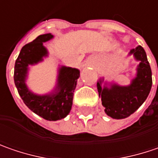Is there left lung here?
<instances>
[{
	"label": "left lung",
	"mask_w": 158,
	"mask_h": 158,
	"mask_svg": "<svg viewBox=\"0 0 158 158\" xmlns=\"http://www.w3.org/2000/svg\"><path fill=\"white\" fill-rule=\"evenodd\" d=\"M129 55H133L135 60L140 62L136 69V77L132 79L130 85L119 86L113 83L108 87L102 86L103 79L97 82V90L104 111L115 119L126 118L135 112L147 99L152 86V72L143 48L138 46Z\"/></svg>",
	"instance_id": "obj_1"
}]
</instances>
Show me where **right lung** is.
Masks as SVG:
<instances>
[{"instance_id": "right-lung-1", "label": "right lung", "mask_w": 158, "mask_h": 158, "mask_svg": "<svg viewBox=\"0 0 158 158\" xmlns=\"http://www.w3.org/2000/svg\"><path fill=\"white\" fill-rule=\"evenodd\" d=\"M53 37L51 33L40 35L22 48L15 63L14 81L19 95L31 111L46 120L56 121L64 118L72 110L73 93L79 78V70L66 66L60 67L55 90L44 95L32 93L25 83L28 66L36 64L48 56V50L43 43Z\"/></svg>"}]
</instances>
